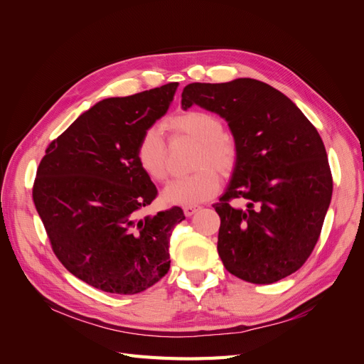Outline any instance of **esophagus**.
I'll list each match as a JSON object with an SVG mask.
<instances>
[{
	"instance_id": "1",
	"label": "esophagus",
	"mask_w": 364,
	"mask_h": 364,
	"mask_svg": "<svg viewBox=\"0 0 364 364\" xmlns=\"http://www.w3.org/2000/svg\"><path fill=\"white\" fill-rule=\"evenodd\" d=\"M199 209H200V206H197V205H186V206H183V213L186 217H191L197 211H199Z\"/></svg>"
}]
</instances>
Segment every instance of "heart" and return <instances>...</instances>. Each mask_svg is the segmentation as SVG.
Returning a JSON list of instances; mask_svg holds the SVG:
<instances>
[{"label":"heart","instance_id":"1","mask_svg":"<svg viewBox=\"0 0 364 364\" xmlns=\"http://www.w3.org/2000/svg\"><path fill=\"white\" fill-rule=\"evenodd\" d=\"M165 126L173 135L185 136L197 142L191 167L194 171L185 178L170 182L162 191V199L170 205H194L206 202L220 188V178L229 176L237 167L238 147L226 132L217 115L205 111H185L171 117ZM136 161L141 170L151 181L164 182L168 178L167 146L162 132L150 126L142 132L136 144Z\"/></svg>","mask_w":364,"mask_h":364}]
</instances>
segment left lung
<instances>
[{
    "label": "left lung",
    "instance_id": "left-lung-1",
    "mask_svg": "<svg viewBox=\"0 0 364 364\" xmlns=\"http://www.w3.org/2000/svg\"><path fill=\"white\" fill-rule=\"evenodd\" d=\"M193 105L228 121L238 162L214 205L217 250L234 277L272 284L299 270L321 235L333 196L323 141L289 97L255 79L190 83L182 107ZM234 198H246L234 208Z\"/></svg>",
    "mask_w": 364,
    "mask_h": 364
}]
</instances>
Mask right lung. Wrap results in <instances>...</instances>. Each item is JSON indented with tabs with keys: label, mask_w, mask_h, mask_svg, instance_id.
<instances>
[{
	"label": "right lung",
	"mask_w": 364,
	"mask_h": 364,
	"mask_svg": "<svg viewBox=\"0 0 364 364\" xmlns=\"http://www.w3.org/2000/svg\"><path fill=\"white\" fill-rule=\"evenodd\" d=\"M178 83L98 102L42 158L33 202L53 252L91 287L136 294L170 269V235L179 206L139 217L158 190L136 161L142 132L168 111Z\"/></svg>",
	"instance_id": "obj_1"
}]
</instances>
